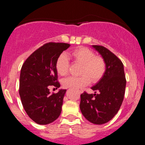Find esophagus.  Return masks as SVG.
<instances>
[{"instance_id": "obj_1", "label": "esophagus", "mask_w": 145, "mask_h": 145, "mask_svg": "<svg viewBox=\"0 0 145 145\" xmlns=\"http://www.w3.org/2000/svg\"><path fill=\"white\" fill-rule=\"evenodd\" d=\"M78 92H79V93H82L83 91L82 90H79V91H78Z\"/></svg>"}]
</instances>
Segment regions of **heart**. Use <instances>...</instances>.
Instances as JSON below:
<instances>
[{"instance_id":"obj_1","label":"heart","mask_w":145,"mask_h":145,"mask_svg":"<svg viewBox=\"0 0 145 145\" xmlns=\"http://www.w3.org/2000/svg\"><path fill=\"white\" fill-rule=\"evenodd\" d=\"M74 62L82 65L80 77H69L63 80V86L66 88L79 89L84 87L90 83V78L92 81H97L104 74L106 65L104 59L96 56L94 52L86 48L80 47L74 50L69 54ZM56 69L58 74L65 76L69 69V61L65 54H61L57 58Z\"/></svg>"}]
</instances>
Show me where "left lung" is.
Here are the masks:
<instances>
[{
  "instance_id": "1",
  "label": "left lung",
  "mask_w": 145,
  "mask_h": 145,
  "mask_svg": "<svg viewBox=\"0 0 145 145\" xmlns=\"http://www.w3.org/2000/svg\"><path fill=\"white\" fill-rule=\"evenodd\" d=\"M92 48L104 59L106 69L101 79L91 87L95 93L84 92L81 95L80 108L89 122L102 125L110 121L120 108L126 80L123 64L117 56L104 46H92Z\"/></svg>"
}]
</instances>
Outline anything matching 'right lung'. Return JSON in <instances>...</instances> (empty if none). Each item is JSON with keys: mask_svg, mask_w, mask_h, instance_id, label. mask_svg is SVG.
<instances>
[{"mask_svg": "<svg viewBox=\"0 0 145 145\" xmlns=\"http://www.w3.org/2000/svg\"><path fill=\"white\" fill-rule=\"evenodd\" d=\"M70 45L48 43L25 61L20 71L19 93L26 114L36 123L47 125L59 118L66 89L50 94L48 86L60 87L57 81V58Z\"/></svg>", "mask_w": 145, "mask_h": 145, "instance_id": "1", "label": "right lung"}]
</instances>
